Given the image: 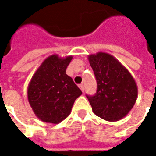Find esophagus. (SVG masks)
Masks as SVG:
<instances>
[{
	"instance_id": "esophagus-1",
	"label": "esophagus",
	"mask_w": 156,
	"mask_h": 156,
	"mask_svg": "<svg viewBox=\"0 0 156 156\" xmlns=\"http://www.w3.org/2000/svg\"><path fill=\"white\" fill-rule=\"evenodd\" d=\"M79 87H80V88L81 91H82L83 92V91H84V85H83V83H82V84H80Z\"/></svg>"
}]
</instances>
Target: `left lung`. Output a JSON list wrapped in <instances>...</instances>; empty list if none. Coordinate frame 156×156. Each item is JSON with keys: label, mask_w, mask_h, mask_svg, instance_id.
Instances as JSON below:
<instances>
[{"label": "left lung", "mask_w": 156, "mask_h": 156, "mask_svg": "<svg viewBox=\"0 0 156 156\" xmlns=\"http://www.w3.org/2000/svg\"><path fill=\"white\" fill-rule=\"evenodd\" d=\"M89 63L96 78L94 95H87L96 116L117 122L126 117L137 98V85L131 73L121 62L107 53L88 55Z\"/></svg>", "instance_id": "left-lung-1"}]
</instances>
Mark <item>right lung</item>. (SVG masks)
<instances>
[{
    "label": "right lung",
    "mask_w": 156,
    "mask_h": 156,
    "mask_svg": "<svg viewBox=\"0 0 156 156\" xmlns=\"http://www.w3.org/2000/svg\"><path fill=\"white\" fill-rule=\"evenodd\" d=\"M73 56L57 54L44 60L27 87V98L34 114L44 122L58 124L69 116L75 100L82 94L66 69Z\"/></svg>",
    "instance_id": "add662e5"
}]
</instances>
